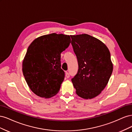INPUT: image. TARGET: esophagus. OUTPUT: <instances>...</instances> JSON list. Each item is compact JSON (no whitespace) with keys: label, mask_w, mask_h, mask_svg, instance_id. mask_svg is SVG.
Returning <instances> with one entry per match:
<instances>
[{"label":"esophagus","mask_w":132,"mask_h":132,"mask_svg":"<svg viewBox=\"0 0 132 132\" xmlns=\"http://www.w3.org/2000/svg\"><path fill=\"white\" fill-rule=\"evenodd\" d=\"M69 77H70V75H69V73L67 72V71H66V72H65V77L67 78H69Z\"/></svg>","instance_id":"obj_1"}]
</instances>
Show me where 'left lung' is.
<instances>
[{
  "label": "left lung",
  "mask_w": 132,
  "mask_h": 132,
  "mask_svg": "<svg viewBox=\"0 0 132 132\" xmlns=\"http://www.w3.org/2000/svg\"><path fill=\"white\" fill-rule=\"evenodd\" d=\"M79 69L71 79L76 94L84 99L96 97L106 86L113 71L109 50L87 34L70 35Z\"/></svg>",
  "instance_id": "8db88e82"
}]
</instances>
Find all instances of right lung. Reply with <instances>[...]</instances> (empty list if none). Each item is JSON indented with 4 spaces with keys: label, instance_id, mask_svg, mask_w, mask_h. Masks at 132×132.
<instances>
[{
    "label": "right lung",
    "instance_id": "obj_1",
    "mask_svg": "<svg viewBox=\"0 0 132 132\" xmlns=\"http://www.w3.org/2000/svg\"><path fill=\"white\" fill-rule=\"evenodd\" d=\"M70 36L55 33L36 38L27 50L22 72L33 93L43 98L56 95L64 79L61 54L69 47Z\"/></svg>",
    "mask_w": 132,
    "mask_h": 132
}]
</instances>
